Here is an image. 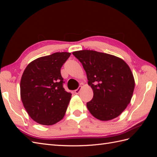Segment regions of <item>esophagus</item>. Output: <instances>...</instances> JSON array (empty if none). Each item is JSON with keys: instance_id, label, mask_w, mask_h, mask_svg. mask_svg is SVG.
<instances>
[{"instance_id": "1", "label": "esophagus", "mask_w": 157, "mask_h": 157, "mask_svg": "<svg viewBox=\"0 0 157 157\" xmlns=\"http://www.w3.org/2000/svg\"><path fill=\"white\" fill-rule=\"evenodd\" d=\"M81 89H82V86H79V87L77 90H75V93L76 94H78L79 92H80V90H81Z\"/></svg>"}]
</instances>
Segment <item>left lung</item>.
I'll list each match as a JSON object with an SVG mask.
<instances>
[{
    "label": "left lung",
    "instance_id": "8db88e82",
    "mask_svg": "<svg viewBox=\"0 0 157 157\" xmlns=\"http://www.w3.org/2000/svg\"><path fill=\"white\" fill-rule=\"evenodd\" d=\"M86 71L94 96L86 103L92 115L103 121L119 116L130 103L135 81L130 68L117 56L94 50L73 52Z\"/></svg>",
    "mask_w": 157,
    "mask_h": 157
}]
</instances>
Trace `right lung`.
Returning a JSON list of instances; mask_svg holds the SVG:
<instances>
[{
    "mask_svg": "<svg viewBox=\"0 0 157 157\" xmlns=\"http://www.w3.org/2000/svg\"><path fill=\"white\" fill-rule=\"evenodd\" d=\"M69 52L40 57L28 65L20 82L21 99L28 115L42 125H53L63 118L71 94L66 92L61 68Z\"/></svg>",
    "mask_w": 157,
    "mask_h": 157,
    "instance_id": "right-lung-1",
    "label": "right lung"
}]
</instances>
